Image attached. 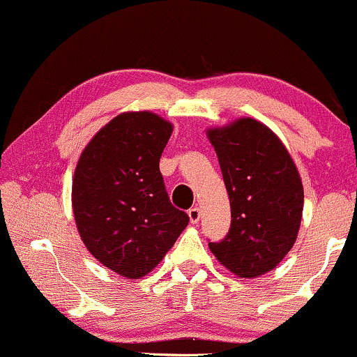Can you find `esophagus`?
<instances>
[{
  "label": "esophagus",
  "instance_id": "esophagus-1",
  "mask_svg": "<svg viewBox=\"0 0 357 357\" xmlns=\"http://www.w3.org/2000/svg\"><path fill=\"white\" fill-rule=\"evenodd\" d=\"M188 216H190L191 223H198L199 216H202V211H199L198 206H192V208H190V210H188Z\"/></svg>",
  "mask_w": 357,
  "mask_h": 357
}]
</instances>
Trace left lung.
<instances>
[{
  "instance_id": "8db88e82",
  "label": "left lung",
  "mask_w": 357,
  "mask_h": 357,
  "mask_svg": "<svg viewBox=\"0 0 357 357\" xmlns=\"http://www.w3.org/2000/svg\"><path fill=\"white\" fill-rule=\"evenodd\" d=\"M206 136L231 208L227 238L208 247L236 277L257 278L275 268L296 243L304 210L301 174L280 137L257 119L210 127Z\"/></svg>"
}]
</instances>
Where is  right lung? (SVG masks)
I'll return each instance as SVG.
<instances>
[{
  "mask_svg": "<svg viewBox=\"0 0 357 357\" xmlns=\"http://www.w3.org/2000/svg\"><path fill=\"white\" fill-rule=\"evenodd\" d=\"M171 134L173 124L158 114L122 112L90 139L73 173L82 241L104 267L132 280L147 275L190 223L159 171Z\"/></svg>",
  "mask_w": 357,
  "mask_h": 357,
  "instance_id": "1",
  "label": "right lung"
}]
</instances>
